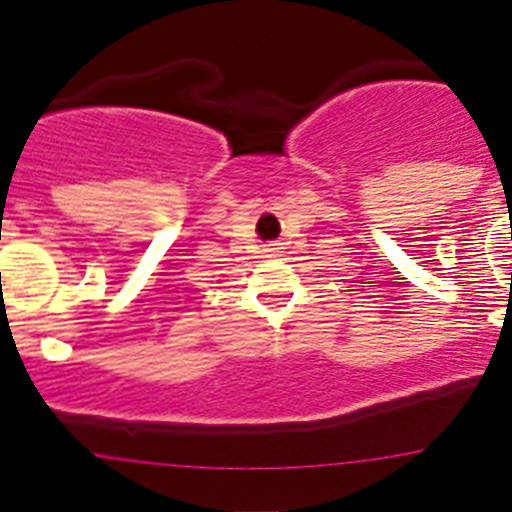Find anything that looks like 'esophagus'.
I'll list each match as a JSON object with an SVG mask.
<instances>
[{
	"mask_svg": "<svg viewBox=\"0 0 512 512\" xmlns=\"http://www.w3.org/2000/svg\"><path fill=\"white\" fill-rule=\"evenodd\" d=\"M280 250V242H267V245H262V255L265 257H275Z\"/></svg>",
	"mask_w": 512,
	"mask_h": 512,
	"instance_id": "1",
	"label": "esophagus"
}]
</instances>
